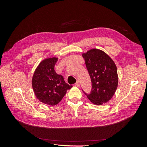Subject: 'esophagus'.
Listing matches in <instances>:
<instances>
[{"instance_id":"obj_1","label":"esophagus","mask_w":147,"mask_h":147,"mask_svg":"<svg viewBox=\"0 0 147 147\" xmlns=\"http://www.w3.org/2000/svg\"><path fill=\"white\" fill-rule=\"evenodd\" d=\"M75 86H80V82H79V81H77L76 83H75Z\"/></svg>"}]
</instances>
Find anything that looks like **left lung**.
Returning <instances> with one entry per match:
<instances>
[{"mask_svg": "<svg viewBox=\"0 0 147 147\" xmlns=\"http://www.w3.org/2000/svg\"><path fill=\"white\" fill-rule=\"evenodd\" d=\"M91 80L90 93L83 92L93 104L102 105L114 95L118 86L117 67L105 53L92 49L83 54Z\"/></svg>", "mask_w": 147, "mask_h": 147, "instance_id": "left-lung-1", "label": "left lung"}]
</instances>
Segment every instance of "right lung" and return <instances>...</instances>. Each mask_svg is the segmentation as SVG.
Returning <instances> with one entry per match:
<instances>
[{"label":"right lung","instance_id":"add662e5","mask_svg":"<svg viewBox=\"0 0 147 147\" xmlns=\"http://www.w3.org/2000/svg\"><path fill=\"white\" fill-rule=\"evenodd\" d=\"M56 57L43 61L35 71L32 78V88L37 98L44 104L55 105L59 103L72 88L64 81L61 75L57 74L55 65Z\"/></svg>","mask_w":147,"mask_h":147}]
</instances>
